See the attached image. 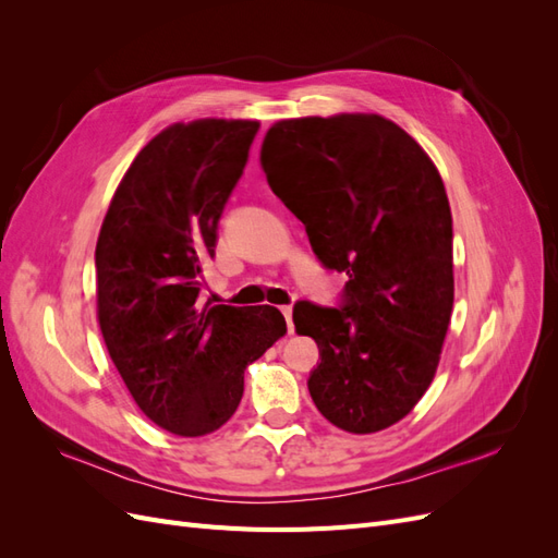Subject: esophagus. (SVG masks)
<instances>
[{
    "label": "esophagus",
    "instance_id": "esophagus-1",
    "mask_svg": "<svg viewBox=\"0 0 558 558\" xmlns=\"http://www.w3.org/2000/svg\"><path fill=\"white\" fill-rule=\"evenodd\" d=\"M281 314H283V318H286V326H289V332H293V307H291V305L281 307Z\"/></svg>",
    "mask_w": 558,
    "mask_h": 558
}]
</instances>
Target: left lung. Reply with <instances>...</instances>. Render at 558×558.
I'll return each mask as SVG.
<instances>
[{
	"label": "left lung",
	"mask_w": 558,
	"mask_h": 558,
	"mask_svg": "<svg viewBox=\"0 0 558 558\" xmlns=\"http://www.w3.org/2000/svg\"><path fill=\"white\" fill-rule=\"evenodd\" d=\"M260 162L318 263L349 277L337 307H293L298 332L318 347L310 396L337 428L384 430L426 393L449 328L445 183L426 150L375 113L279 121Z\"/></svg>",
	"instance_id": "8db88e82"
}]
</instances>
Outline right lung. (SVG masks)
<instances>
[{"label": "right lung", "instance_id": "1", "mask_svg": "<svg viewBox=\"0 0 558 558\" xmlns=\"http://www.w3.org/2000/svg\"><path fill=\"white\" fill-rule=\"evenodd\" d=\"M258 128L205 118L162 130L130 165L99 230L97 318L109 356L140 410L174 435L221 428L246 365L286 332L277 307L197 300Z\"/></svg>", "mask_w": 558, "mask_h": 558}]
</instances>
